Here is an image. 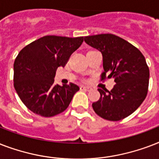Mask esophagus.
<instances>
[{
    "label": "esophagus",
    "instance_id": "34e87169",
    "mask_svg": "<svg viewBox=\"0 0 159 159\" xmlns=\"http://www.w3.org/2000/svg\"><path fill=\"white\" fill-rule=\"evenodd\" d=\"M80 89L82 90V91H86V92H88V91H91L92 88L89 87H86V86H81L80 87Z\"/></svg>",
    "mask_w": 159,
    "mask_h": 159
}]
</instances>
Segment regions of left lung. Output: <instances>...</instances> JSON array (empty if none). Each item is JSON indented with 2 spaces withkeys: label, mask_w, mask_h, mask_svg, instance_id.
I'll use <instances>...</instances> for the list:
<instances>
[{
  "label": "left lung",
  "mask_w": 159,
  "mask_h": 159,
  "mask_svg": "<svg viewBox=\"0 0 159 159\" xmlns=\"http://www.w3.org/2000/svg\"><path fill=\"white\" fill-rule=\"evenodd\" d=\"M84 40L102 53V81L113 77L116 83L111 92L98 89L101 97L92 103V108L107 120L125 119L139 107L148 93L149 69L145 57L136 47L115 34L87 36Z\"/></svg>",
  "instance_id": "8db88e82"
}]
</instances>
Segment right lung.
Returning a JSON list of instances; mask_svg holds the SVG:
<instances>
[{"instance_id": "right-lung-1", "label": "right lung", "mask_w": 159, "mask_h": 159, "mask_svg": "<svg viewBox=\"0 0 159 159\" xmlns=\"http://www.w3.org/2000/svg\"><path fill=\"white\" fill-rule=\"evenodd\" d=\"M82 42L83 37L47 35L21 49L14 62V87L29 110L51 117L68 107L79 87L72 82L55 85L54 77Z\"/></svg>"}]
</instances>
